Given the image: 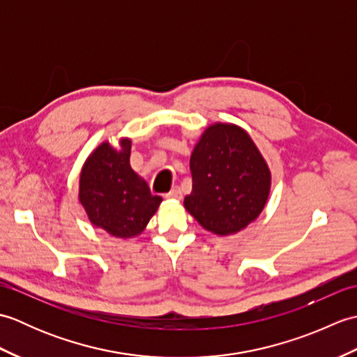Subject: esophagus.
<instances>
[{"label":"esophagus","instance_id":"1","mask_svg":"<svg viewBox=\"0 0 357 357\" xmlns=\"http://www.w3.org/2000/svg\"><path fill=\"white\" fill-rule=\"evenodd\" d=\"M165 198H169V199H181V198H183V192H181L179 187H173L169 193H165Z\"/></svg>","mask_w":357,"mask_h":357}]
</instances>
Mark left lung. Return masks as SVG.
Masks as SVG:
<instances>
[{"instance_id": "obj_1", "label": "left lung", "mask_w": 357, "mask_h": 357, "mask_svg": "<svg viewBox=\"0 0 357 357\" xmlns=\"http://www.w3.org/2000/svg\"><path fill=\"white\" fill-rule=\"evenodd\" d=\"M190 170L193 185L184 206L204 229L221 236L245 229L268 199V167L238 126H210L193 150Z\"/></svg>"}]
</instances>
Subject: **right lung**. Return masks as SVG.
<instances>
[{"label":"right lung","mask_w":357,"mask_h":357,"mask_svg":"<svg viewBox=\"0 0 357 357\" xmlns=\"http://www.w3.org/2000/svg\"><path fill=\"white\" fill-rule=\"evenodd\" d=\"M130 149V139L121 141L119 150L102 142L79 178V201L90 222L116 238L139 234L162 201L132 170Z\"/></svg>","instance_id":"1"}]
</instances>
